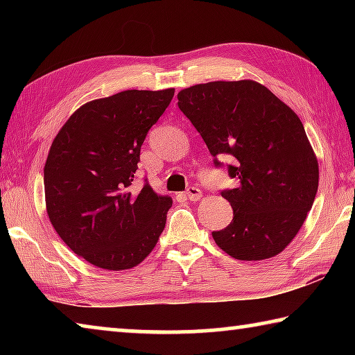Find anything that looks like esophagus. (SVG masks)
<instances>
[{
    "label": "esophagus",
    "instance_id": "obj_1",
    "mask_svg": "<svg viewBox=\"0 0 355 355\" xmlns=\"http://www.w3.org/2000/svg\"><path fill=\"white\" fill-rule=\"evenodd\" d=\"M184 196H186V199H188V200H191V202H197V200H200V197H202V191H200L199 188H196V186H189V188L186 189Z\"/></svg>",
    "mask_w": 355,
    "mask_h": 355
}]
</instances>
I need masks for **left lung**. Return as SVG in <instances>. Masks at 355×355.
<instances>
[{
    "label": "left lung",
    "mask_w": 355,
    "mask_h": 355,
    "mask_svg": "<svg viewBox=\"0 0 355 355\" xmlns=\"http://www.w3.org/2000/svg\"><path fill=\"white\" fill-rule=\"evenodd\" d=\"M178 107L191 120L214 164L230 156L228 175L238 180L222 197L233 220L213 238L236 260L280 254L313 205L320 169L304 125L290 106L263 84L213 81L178 92Z\"/></svg>",
    "instance_id": "left-lung-1"
}]
</instances>
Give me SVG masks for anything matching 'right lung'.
<instances>
[{
	"mask_svg": "<svg viewBox=\"0 0 355 355\" xmlns=\"http://www.w3.org/2000/svg\"><path fill=\"white\" fill-rule=\"evenodd\" d=\"M175 89L123 91L71 114L50 147L45 203L62 241L94 266L122 271L147 258L164 230L172 199L131 184L148 130Z\"/></svg>",
	"mask_w": 355,
	"mask_h": 355,
	"instance_id": "obj_1",
	"label": "right lung"
}]
</instances>
